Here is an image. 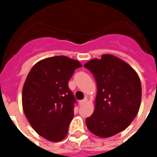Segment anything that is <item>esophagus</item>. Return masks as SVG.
<instances>
[{"label": "esophagus", "mask_w": 157, "mask_h": 157, "mask_svg": "<svg viewBox=\"0 0 157 157\" xmlns=\"http://www.w3.org/2000/svg\"><path fill=\"white\" fill-rule=\"evenodd\" d=\"M87 102V98H85L84 100H82V101H79V102H78V104H79V105L81 106V105H83L84 104H86Z\"/></svg>", "instance_id": "obj_1"}]
</instances>
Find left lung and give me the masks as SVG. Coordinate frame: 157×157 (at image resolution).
Masks as SVG:
<instances>
[{"label": "left lung", "mask_w": 157, "mask_h": 157, "mask_svg": "<svg viewBox=\"0 0 157 157\" xmlns=\"http://www.w3.org/2000/svg\"><path fill=\"white\" fill-rule=\"evenodd\" d=\"M92 72L98 86L94 112L86 118V127L101 138L125 130L138 114L141 105V81L126 62L105 54L84 65Z\"/></svg>", "instance_id": "1"}]
</instances>
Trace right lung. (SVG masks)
<instances>
[{"label": "right lung", "mask_w": 157, "mask_h": 157, "mask_svg": "<svg viewBox=\"0 0 157 157\" xmlns=\"http://www.w3.org/2000/svg\"><path fill=\"white\" fill-rule=\"evenodd\" d=\"M82 64L64 56L37 62L29 72L23 88L24 114L37 134L50 141L67 134L76 103L68 81Z\"/></svg>", "instance_id": "right-lung-1"}]
</instances>
